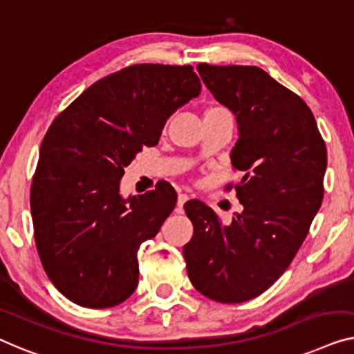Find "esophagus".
<instances>
[{"mask_svg": "<svg viewBox=\"0 0 354 354\" xmlns=\"http://www.w3.org/2000/svg\"><path fill=\"white\" fill-rule=\"evenodd\" d=\"M187 201H189L187 194H184V192L178 194V207H179V208H183V205H184V203H186Z\"/></svg>", "mask_w": 354, "mask_h": 354, "instance_id": "esophagus-1", "label": "esophagus"}]
</instances>
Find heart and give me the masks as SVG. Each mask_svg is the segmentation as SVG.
Returning a JSON list of instances; mask_svg holds the SVG:
<instances>
[{"label":"heart","instance_id":"1","mask_svg":"<svg viewBox=\"0 0 354 354\" xmlns=\"http://www.w3.org/2000/svg\"><path fill=\"white\" fill-rule=\"evenodd\" d=\"M210 111H225V109H221V107H212Z\"/></svg>","mask_w":354,"mask_h":354}]
</instances>
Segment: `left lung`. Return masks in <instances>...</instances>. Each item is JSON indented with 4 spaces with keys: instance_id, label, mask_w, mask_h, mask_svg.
<instances>
[{
    "instance_id": "8db88e82",
    "label": "left lung",
    "mask_w": 354,
    "mask_h": 354,
    "mask_svg": "<svg viewBox=\"0 0 354 354\" xmlns=\"http://www.w3.org/2000/svg\"><path fill=\"white\" fill-rule=\"evenodd\" d=\"M197 71L216 101L236 113L231 152L242 212L223 225L205 203L189 201L192 239L183 248L187 276L202 295L242 303L268 290L301 247L324 197L327 149L311 109L255 66H208Z\"/></svg>"
}]
</instances>
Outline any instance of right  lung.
<instances>
[{
  "mask_svg": "<svg viewBox=\"0 0 354 354\" xmlns=\"http://www.w3.org/2000/svg\"><path fill=\"white\" fill-rule=\"evenodd\" d=\"M192 66L134 64L97 80L54 118L30 189L38 257L54 287L84 308H112L136 290L138 250L176 205V191L118 194L138 152L167 118L197 97Z\"/></svg>",
  "mask_w": 354,
  "mask_h": 354,
  "instance_id": "1",
  "label": "right lung"
}]
</instances>
